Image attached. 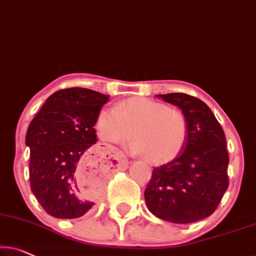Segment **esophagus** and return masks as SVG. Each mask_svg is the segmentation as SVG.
I'll use <instances>...</instances> for the list:
<instances>
[{
    "label": "esophagus",
    "instance_id": "obj_1",
    "mask_svg": "<svg viewBox=\"0 0 256 256\" xmlns=\"http://www.w3.org/2000/svg\"><path fill=\"white\" fill-rule=\"evenodd\" d=\"M116 154H118V157L120 158V160L124 162L126 164H127L128 162H127V159H126V156H124V152H122V151H119V150H118V151H116Z\"/></svg>",
    "mask_w": 256,
    "mask_h": 256
}]
</instances>
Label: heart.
Returning a JSON list of instances; mask_svg holds the SVG:
<instances>
[{
	"mask_svg": "<svg viewBox=\"0 0 256 256\" xmlns=\"http://www.w3.org/2000/svg\"><path fill=\"white\" fill-rule=\"evenodd\" d=\"M98 135L119 143L135 137L129 144L132 154L149 156L154 162L172 160L184 149L187 122L180 110L148 98H130L105 108L96 120Z\"/></svg>",
	"mask_w": 256,
	"mask_h": 256,
	"instance_id": "obj_1",
	"label": "heart"
}]
</instances>
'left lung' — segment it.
I'll return each mask as SVG.
<instances>
[{
  "label": "left lung",
  "instance_id": "1",
  "mask_svg": "<svg viewBox=\"0 0 256 256\" xmlns=\"http://www.w3.org/2000/svg\"><path fill=\"white\" fill-rule=\"evenodd\" d=\"M182 110L187 122L184 149L154 168L144 192L156 217L188 224L209 217L228 187V152L223 128L206 104L186 94H157Z\"/></svg>",
  "mask_w": 256,
  "mask_h": 256
}]
</instances>
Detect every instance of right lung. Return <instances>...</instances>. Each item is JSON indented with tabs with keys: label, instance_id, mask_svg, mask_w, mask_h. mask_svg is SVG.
I'll return each instance as SVG.
<instances>
[{
	"label": "right lung",
	"instance_id": "right-lung-1",
	"mask_svg": "<svg viewBox=\"0 0 256 256\" xmlns=\"http://www.w3.org/2000/svg\"><path fill=\"white\" fill-rule=\"evenodd\" d=\"M107 102L108 96L90 88H64L47 98L28 126L31 190L50 216L74 220L94 206L80 187L85 173L86 186H94L100 168V160L90 158V148L97 142L94 126Z\"/></svg>",
	"mask_w": 256,
	"mask_h": 256
}]
</instances>
